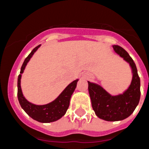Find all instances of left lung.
Here are the masks:
<instances>
[{
	"label": "left lung",
	"instance_id": "obj_1",
	"mask_svg": "<svg viewBox=\"0 0 149 149\" xmlns=\"http://www.w3.org/2000/svg\"><path fill=\"white\" fill-rule=\"evenodd\" d=\"M114 51L132 68V80L131 84L123 94L112 96L101 86L88 82V91L95 114L106 121H119L129 117L133 113L140 100V78L136 64L123 48L113 45Z\"/></svg>",
	"mask_w": 149,
	"mask_h": 149
}]
</instances>
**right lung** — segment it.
Listing matches in <instances>:
<instances>
[{"label": "right lung", "instance_id": "add662e5", "mask_svg": "<svg viewBox=\"0 0 149 149\" xmlns=\"http://www.w3.org/2000/svg\"><path fill=\"white\" fill-rule=\"evenodd\" d=\"M39 46L40 45L33 49V51L26 58L22 65L20 74H19L18 79H17V97L23 110L30 117L33 118V120L40 122V123H51V122L59 120L60 118L62 117L65 114L68 108L69 107L70 99L73 92L75 90L78 80H75L69 84L66 87L65 89L61 92V94L55 100L49 104H45V105H36L28 101L24 97L22 93L21 87H20L21 74H23L26 64L31 58L33 54L35 53V52L38 49V48H39Z\"/></svg>", "mask_w": 149, "mask_h": 149}]
</instances>
